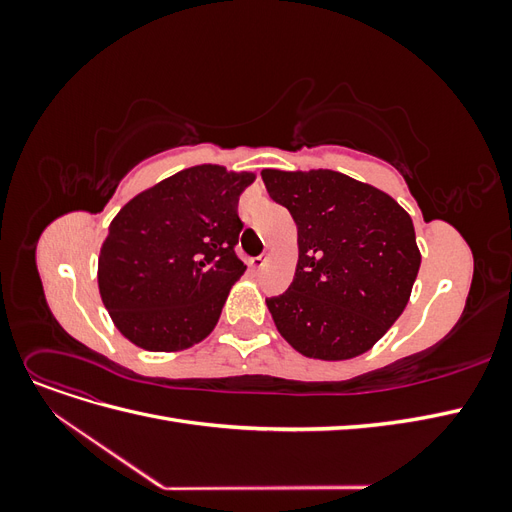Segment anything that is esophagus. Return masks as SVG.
Wrapping results in <instances>:
<instances>
[{"label": "esophagus", "instance_id": "34e87169", "mask_svg": "<svg viewBox=\"0 0 512 512\" xmlns=\"http://www.w3.org/2000/svg\"><path fill=\"white\" fill-rule=\"evenodd\" d=\"M265 262H267V254H265V256L250 258V262H247V265H250V269H252V271H260L262 267H265Z\"/></svg>", "mask_w": 512, "mask_h": 512}]
</instances>
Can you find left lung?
Returning <instances> with one entry per match:
<instances>
[{"label": "left lung", "instance_id": "8db88e82", "mask_svg": "<svg viewBox=\"0 0 512 512\" xmlns=\"http://www.w3.org/2000/svg\"><path fill=\"white\" fill-rule=\"evenodd\" d=\"M297 224L290 288L267 299L286 342L309 359L346 361L404 312L421 267L412 218L389 194L337 170H262Z\"/></svg>", "mask_w": 512, "mask_h": 512}]
</instances>
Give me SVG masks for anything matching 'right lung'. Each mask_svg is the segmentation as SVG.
Listing matches in <instances>:
<instances>
[{"instance_id":"1","label":"right lung","mask_w":512,"mask_h":512,"mask_svg":"<svg viewBox=\"0 0 512 512\" xmlns=\"http://www.w3.org/2000/svg\"><path fill=\"white\" fill-rule=\"evenodd\" d=\"M254 179L200 164L123 205L98 258L100 297L123 337L151 352H177L215 329L245 271L235 254L243 228L237 205Z\"/></svg>"}]
</instances>
